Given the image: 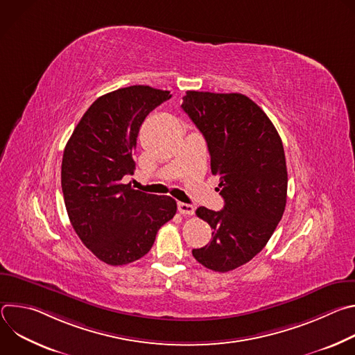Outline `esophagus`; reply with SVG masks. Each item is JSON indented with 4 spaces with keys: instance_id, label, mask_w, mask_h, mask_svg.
<instances>
[{
    "instance_id": "obj_1",
    "label": "esophagus",
    "mask_w": 355,
    "mask_h": 355,
    "mask_svg": "<svg viewBox=\"0 0 355 355\" xmlns=\"http://www.w3.org/2000/svg\"><path fill=\"white\" fill-rule=\"evenodd\" d=\"M195 211L193 205H189V204H184V202H178V212L184 216H189L192 215Z\"/></svg>"
}]
</instances>
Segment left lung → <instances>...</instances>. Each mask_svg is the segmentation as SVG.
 I'll list each match as a JSON object with an SVG mask.
<instances>
[{
	"label": "left lung",
	"instance_id": "1",
	"mask_svg": "<svg viewBox=\"0 0 355 355\" xmlns=\"http://www.w3.org/2000/svg\"><path fill=\"white\" fill-rule=\"evenodd\" d=\"M181 107L208 143L225 199L222 211L196 209L212 227V240L193 248L192 256L212 271L227 272L259 254L284 215L288 173L282 140L264 111L243 94L187 91Z\"/></svg>",
	"mask_w": 355,
	"mask_h": 355
}]
</instances>
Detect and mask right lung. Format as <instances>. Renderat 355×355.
I'll return each instance as SVG.
<instances>
[{
  "mask_svg": "<svg viewBox=\"0 0 355 355\" xmlns=\"http://www.w3.org/2000/svg\"><path fill=\"white\" fill-rule=\"evenodd\" d=\"M170 91L130 85L96 98L69 139L62 189L69 219L92 254L110 266L133 263L150 251L159 229L177 212L170 196L123 184L146 116Z\"/></svg>",
  "mask_w": 355,
  "mask_h": 355,
  "instance_id": "1",
  "label": "right lung"
}]
</instances>
